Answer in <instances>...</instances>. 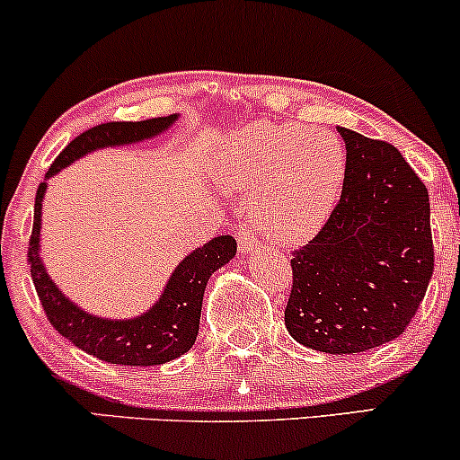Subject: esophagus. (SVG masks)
Returning a JSON list of instances; mask_svg holds the SVG:
<instances>
[{
	"mask_svg": "<svg viewBox=\"0 0 460 460\" xmlns=\"http://www.w3.org/2000/svg\"><path fill=\"white\" fill-rule=\"evenodd\" d=\"M237 244H240V252L252 255V252L260 248V237L252 234L248 226H240V229H237Z\"/></svg>",
	"mask_w": 460,
	"mask_h": 460,
	"instance_id": "34e87169",
	"label": "esophagus"
}]
</instances>
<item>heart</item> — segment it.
<instances>
[{
  "label": "heart",
  "mask_w": 460,
  "mask_h": 460,
  "mask_svg": "<svg viewBox=\"0 0 460 460\" xmlns=\"http://www.w3.org/2000/svg\"><path fill=\"white\" fill-rule=\"evenodd\" d=\"M346 179V151L331 131L257 123L218 164L220 186L251 194L255 225L279 244H300L331 218Z\"/></svg>",
  "instance_id": "heart-1"
}]
</instances>
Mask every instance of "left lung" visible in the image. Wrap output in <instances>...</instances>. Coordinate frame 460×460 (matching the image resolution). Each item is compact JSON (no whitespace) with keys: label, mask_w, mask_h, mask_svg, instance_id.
<instances>
[{"label":"left lung","mask_w":460,"mask_h":460,"mask_svg":"<svg viewBox=\"0 0 460 460\" xmlns=\"http://www.w3.org/2000/svg\"><path fill=\"white\" fill-rule=\"evenodd\" d=\"M346 179L320 234L292 252L285 326L298 344L352 355L406 331L435 251L426 186L394 145L340 128Z\"/></svg>","instance_id":"obj_1"}]
</instances>
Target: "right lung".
<instances>
[{"instance_id": "add662e5", "label": "right lung", "mask_w": 460, "mask_h": 460, "mask_svg": "<svg viewBox=\"0 0 460 460\" xmlns=\"http://www.w3.org/2000/svg\"><path fill=\"white\" fill-rule=\"evenodd\" d=\"M177 119L179 114L157 116V119L138 120V123H131V120L116 123L114 120V123H103L84 131L75 140L68 142L66 149L56 157V162L47 171L45 181L36 190L28 260L40 305L62 337H66L79 350L102 361L116 363V366H162L186 355L197 341L200 307H203V294L209 277L234 260L237 242L231 235H218L183 257L168 277L160 298L145 314L125 320L93 315L60 292V288L51 281L40 257V220H43L47 179L58 175L62 168L71 166L79 157L93 151L155 138L172 128Z\"/></svg>"}]
</instances>
